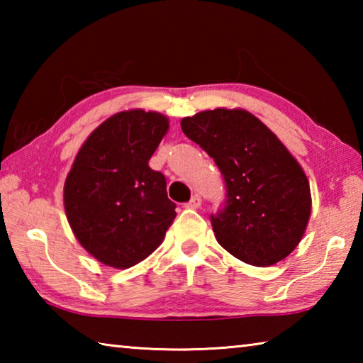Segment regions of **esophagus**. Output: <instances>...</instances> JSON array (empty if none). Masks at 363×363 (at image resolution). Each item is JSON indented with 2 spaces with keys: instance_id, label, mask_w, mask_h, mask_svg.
I'll list each match as a JSON object with an SVG mask.
<instances>
[{
  "instance_id": "obj_1",
  "label": "esophagus",
  "mask_w": 363,
  "mask_h": 363,
  "mask_svg": "<svg viewBox=\"0 0 363 363\" xmlns=\"http://www.w3.org/2000/svg\"><path fill=\"white\" fill-rule=\"evenodd\" d=\"M200 205H201L200 195H194L192 199H190L189 203H186V206H187V208H192V210H196V208H199Z\"/></svg>"
}]
</instances>
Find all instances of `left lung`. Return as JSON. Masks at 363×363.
<instances>
[{
  "label": "left lung",
  "instance_id": "left-lung-1",
  "mask_svg": "<svg viewBox=\"0 0 363 363\" xmlns=\"http://www.w3.org/2000/svg\"><path fill=\"white\" fill-rule=\"evenodd\" d=\"M224 176L227 201L211 216L218 243L251 266L269 267L291 253L311 218L304 169L281 140L243 108H214L181 120Z\"/></svg>",
  "mask_w": 363,
  "mask_h": 363
}]
</instances>
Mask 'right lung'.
Instances as JSON below:
<instances>
[{"mask_svg":"<svg viewBox=\"0 0 363 363\" xmlns=\"http://www.w3.org/2000/svg\"><path fill=\"white\" fill-rule=\"evenodd\" d=\"M168 130L162 113L123 110L89 134L67 174V220L79 245L106 266H136L173 224L167 179L149 167Z\"/></svg>","mask_w":363,"mask_h":363,"instance_id":"obj_1","label":"right lung"}]
</instances>
